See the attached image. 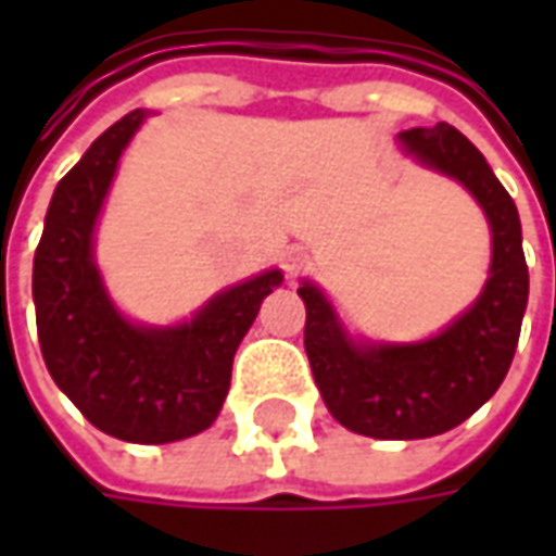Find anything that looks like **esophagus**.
Wrapping results in <instances>:
<instances>
[{
  "label": "esophagus",
  "mask_w": 556,
  "mask_h": 556,
  "mask_svg": "<svg viewBox=\"0 0 556 556\" xmlns=\"http://www.w3.org/2000/svg\"><path fill=\"white\" fill-rule=\"evenodd\" d=\"M306 267H309V253H306L303 247H291L289 253L282 255V270H286V277H301Z\"/></svg>",
  "instance_id": "esophagus-1"
}]
</instances>
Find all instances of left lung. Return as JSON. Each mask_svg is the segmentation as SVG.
<instances>
[{"label": "left lung", "instance_id": "1", "mask_svg": "<svg viewBox=\"0 0 556 556\" xmlns=\"http://www.w3.org/2000/svg\"><path fill=\"white\" fill-rule=\"evenodd\" d=\"M408 154L462 181L491 223V277L479 301L441 337L417 345H354L325 301L303 282V349L327 410L345 429L381 441H417L455 429L489 402L515 357L527 309L521 223L477 146L453 125L399 134Z\"/></svg>", "mask_w": 556, "mask_h": 556}]
</instances>
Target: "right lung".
<instances>
[{"label": "right lung", "mask_w": 556, "mask_h": 556, "mask_svg": "<svg viewBox=\"0 0 556 556\" xmlns=\"http://www.w3.org/2000/svg\"><path fill=\"white\" fill-rule=\"evenodd\" d=\"M142 118L134 110L103 130L59 181L35 250L31 294L43 363L83 417L118 441L169 443L217 419L235 351L282 274L267 270L223 291L181 327L151 330L115 313L91 262V231Z\"/></svg>", "instance_id": "1"}]
</instances>
